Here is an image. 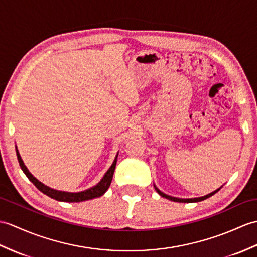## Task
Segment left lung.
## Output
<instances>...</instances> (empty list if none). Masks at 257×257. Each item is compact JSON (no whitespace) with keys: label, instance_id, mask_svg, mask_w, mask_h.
<instances>
[{"label":"left lung","instance_id":"left-lung-1","mask_svg":"<svg viewBox=\"0 0 257 257\" xmlns=\"http://www.w3.org/2000/svg\"><path fill=\"white\" fill-rule=\"evenodd\" d=\"M154 188H156L158 194H159L161 197H163V198H166V199L172 200V201H175V202H198V201H202V200H205V199H207V198H209V197H211L212 195L218 193L219 190L222 188V186L220 187V188H218V189H216V190H214V192H212V193H210V194L205 195V196H202V197H197V198H177V197H172V196H169V195H166V194L162 193V192H161V190L156 186V185H154Z\"/></svg>","mask_w":257,"mask_h":257}]
</instances>
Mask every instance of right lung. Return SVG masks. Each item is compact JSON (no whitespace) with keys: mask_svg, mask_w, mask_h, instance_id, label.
Masks as SVG:
<instances>
[{"mask_svg":"<svg viewBox=\"0 0 257 257\" xmlns=\"http://www.w3.org/2000/svg\"><path fill=\"white\" fill-rule=\"evenodd\" d=\"M15 150H16V156L17 160H19V163L22 171L25 173V175L28 177V180L31 181L36 187H37L41 193H44L45 195L49 196L50 198L56 199L59 201H64V202H81V201H85L89 199H94L97 198V197L103 196L107 189L109 188L110 183L112 180V176H114V172L116 169V163H117V158H118V152L115 157L114 162L110 165V168L107 170V172L104 174V176L101 177V180L95 185L93 187H89L85 190H82V192H76V193H71V192H63V190H58V189H53L47 185L43 184L39 182L37 178H36L31 172L28 171L26 168V165L24 164L23 160L21 158V154L17 150V147L15 146Z\"/></svg>","mask_w":257,"mask_h":257,"instance_id":"1","label":"right lung"}]
</instances>
